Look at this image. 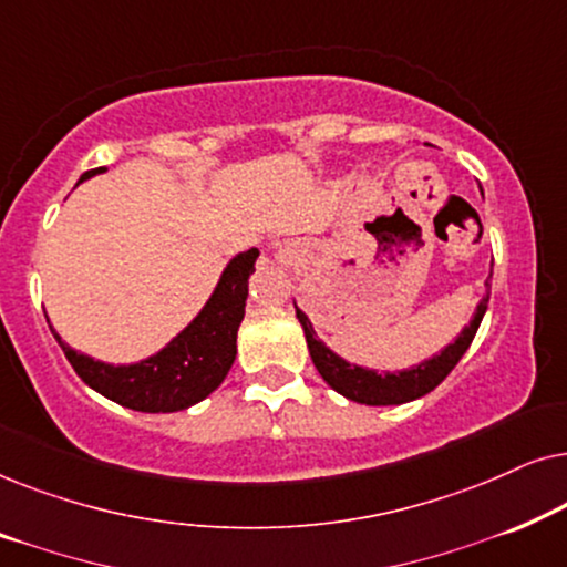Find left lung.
<instances>
[{"mask_svg":"<svg viewBox=\"0 0 567 567\" xmlns=\"http://www.w3.org/2000/svg\"><path fill=\"white\" fill-rule=\"evenodd\" d=\"M487 299H491V293L480 301L475 320L462 330V336L456 338L452 346L441 351V355H436V359L431 361H423L421 367L410 371H400V374H377V371L351 367V363L338 359L330 348H324V343L317 340L312 324H309L305 312H299L297 309V317L301 328H305L307 348L309 353H312L315 367L332 390L340 392L348 400L361 402V405H402V402L417 400L423 398V394H429L431 390H436V386L452 374V369L460 363L472 340H475V332L480 328V322H483V315L487 309Z\"/></svg>","mask_w":567,"mask_h":567,"instance_id":"1","label":"left lung"}]
</instances>
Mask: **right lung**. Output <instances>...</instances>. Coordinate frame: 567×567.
Masks as SVG:
<instances>
[{"label":"right lung","mask_w":567,"mask_h":567,"mask_svg":"<svg viewBox=\"0 0 567 567\" xmlns=\"http://www.w3.org/2000/svg\"><path fill=\"white\" fill-rule=\"evenodd\" d=\"M100 169L105 167L87 169L80 181ZM258 255L260 252L255 247L237 255L224 270L204 312L165 351L134 363V367H111V363L92 361L87 355L72 351L56 332L53 338L59 340L76 377L123 408L138 410V413H175V410L196 405L224 382L235 363L237 330L245 317L247 278L252 276Z\"/></svg>","instance_id":"right-lung-1"}]
</instances>
